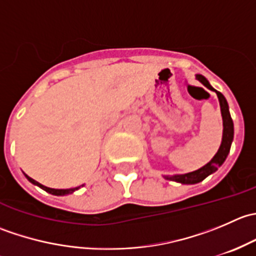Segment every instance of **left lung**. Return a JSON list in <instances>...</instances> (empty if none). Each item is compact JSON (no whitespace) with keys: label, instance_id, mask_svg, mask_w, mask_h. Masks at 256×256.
<instances>
[{"label":"left lung","instance_id":"obj_1","mask_svg":"<svg viewBox=\"0 0 256 256\" xmlns=\"http://www.w3.org/2000/svg\"><path fill=\"white\" fill-rule=\"evenodd\" d=\"M197 79L202 82L204 86H207L208 89L214 90L213 88L210 86V84L208 82V80L202 76H197ZM218 95L219 104H220V110H222V116H223V140H222V144L219 147L218 152L216 154V156L212 158L210 162H208L206 166H203L202 168L197 170V171L190 172V174H178V176L174 177H166L167 180H176V182L183 183V184H194V183L202 182L206 177H208L209 174H214V172L218 170L219 166L223 164V162L226 161V156H228L229 151H230L232 141H233L234 138V125L233 120L230 118V114H229V106L228 102H226V98L223 96V94L216 90H214Z\"/></svg>","mask_w":256,"mask_h":256}]
</instances>
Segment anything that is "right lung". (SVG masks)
<instances>
[{"mask_svg":"<svg viewBox=\"0 0 256 256\" xmlns=\"http://www.w3.org/2000/svg\"><path fill=\"white\" fill-rule=\"evenodd\" d=\"M26 177H27V180H30V183H33V184L38 186V187H40L42 190H44L46 192L50 193V194H54V196H64V194H69V193H73L74 190H78V188H69V190H54V188H49V187H46V186L40 184V183H38L37 180H34L33 178H30V176H27V174H24Z\"/></svg>","mask_w":256,"mask_h":256,"instance_id":"add662e5","label":"right lung"}]
</instances>
